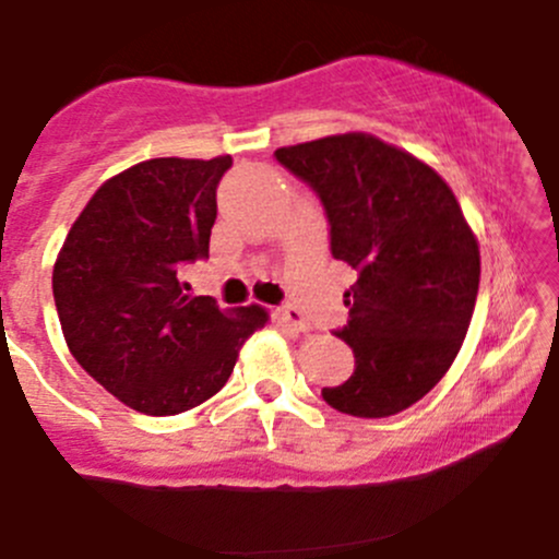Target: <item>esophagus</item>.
Returning <instances> with one entry per match:
<instances>
[{
	"label": "esophagus",
	"instance_id": "34e87169",
	"mask_svg": "<svg viewBox=\"0 0 559 559\" xmlns=\"http://www.w3.org/2000/svg\"><path fill=\"white\" fill-rule=\"evenodd\" d=\"M275 318H278L281 325H286V329L297 331V333H307L310 331V320L301 316V310L297 307H281V310H275Z\"/></svg>",
	"mask_w": 559,
	"mask_h": 559
}]
</instances>
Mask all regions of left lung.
Listing matches in <instances>:
<instances>
[{"label": "left lung", "instance_id": "obj_1", "mask_svg": "<svg viewBox=\"0 0 559 559\" xmlns=\"http://www.w3.org/2000/svg\"><path fill=\"white\" fill-rule=\"evenodd\" d=\"M318 191L331 252L357 273L344 294L349 323L336 331L355 373L323 389L333 409L389 418L444 378L476 310L480 252L444 178L373 133L349 131L275 150Z\"/></svg>", "mask_w": 559, "mask_h": 559}]
</instances>
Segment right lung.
Instances as JSON below:
<instances>
[{
    "mask_svg": "<svg viewBox=\"0 0 559 559\" xmlns=\"http://www.w3.org/2000/svg\"><path fill=\"white\" fill-rule=\"evenodd\" d=\"M230 155L155 157L107 178L70 226L52 292L70 355L126 407L178 415L226 386L265 307L191 297L186 262L207 258L215 189Z\"/></svg>",
    "mask_w": 559,
    "mask_h": 559,
    "instance_id": "right-lung-1",
    "label": "right lung"
}]
</instances>
